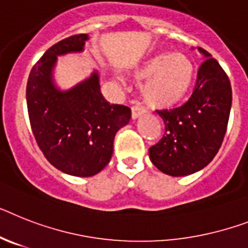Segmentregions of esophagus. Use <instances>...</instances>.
Instances as JSON below:
<instances>
[{
  "label": "esophagus",
  "mask_w": 248,
  "mask_h": 248,
  "mask_svg": "<svg viewBox=\"0 0 248 248\" xmlns=\"http://www.w3.org/2000/svg\"><path fill=\"white\" fill-rule=\"evenodd\" d=\"M143 112H144V109L140 108L139 105H133L132 106V118L133 119H137L139 116L142 115Z\"/></svg>",
  "instance_id": "esophagus-1"
}]
</instances>
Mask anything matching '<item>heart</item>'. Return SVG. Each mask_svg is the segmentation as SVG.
Returning a JSON list of instances; mask_svg holds the SVG:
<instances>
[{"mask_svg":"<svg viewBox=\"0 0 248 248\" xmlns=\"http://www.w3.org/2000/svg\"><path fill=\"white\" fill-rule=\"evenodd\" d=\"M133 78L146 82L142 96L155 109H169L183 101L194 81V63L183 53H156L132 72Z\"/></svg>","mask_w":248,"mask_h":248,"instance_id":"heart-1","label":"heart"}]
</instances>
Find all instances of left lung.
Here are the masks:
<instances>
[{
    "label": "left lung",
    "mask_w": 248,
    "mask_h": 248,
    "mask_svg": "<svg viewBox=\"0 0 248 248\" xmlns=\"http://www.w3.org/2000/svg\"><path fill=\"white\" fill-rule=\"evenodd\" d=\"M205 61L198 71L190 99L172 110H158L165 134L149 148V158L170 176H186L212 162L227 132L232 105L230 78L212 54L199 48Z\"/></svg>",
    "instance_id": "left-lung-1"
}]
</instances>
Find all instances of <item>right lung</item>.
<instances>
[{
  "instance_id": "add662e5",
  "label": "right lung",
  "mask_w": 248,
  "mask_h": 248,
  "mask_svg": "<svg viewBox=\"0 0 248 248\" xmlns=\"http://www.w3.org/2000/svg\"><path fill=\"white\" fill-rule=\"evenodd\" d=\"M87 34L65 38L46 50L31 68L26 104L32 134L39 148L55 169L89 177L99 173L112 156L116 132L130 120V109L106 101L99 75L61 91L53 83L57 57L82 52Z\"/></svg>"
}]
</instances>
